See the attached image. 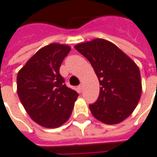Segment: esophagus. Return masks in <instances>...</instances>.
I'll list each match as a JSON object with an SVG mask.
<instances>
[{
    "mask_svg": "<svg viewBox=\"0 0 157 157\" xmlns=\"http://www.w3.org/2000/svg\"><path fill=\"white\" fill-rule=\"evenodd\" d=\"M78 89L80 92H82V84H80V85H79Z\"/></svg>",
    "mask_w": 157,
    "mask_h": 157,
    "instance_id": "obj_1",
    "label": "esophagus"
}]
</instances>
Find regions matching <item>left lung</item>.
Returning a JSON list of instances; mask_svg holds the SVG:
<instances>
[{
  "label": "left lung",
  "instance_id": "1",
  "mask_svg": "<svg viewBox=\"0 0 157 157\" xmlns=\"http://www.w3.org/2000/svg\"><path fill=\"white\" fill-rule=\"evenodd\" d=\"M86 57L100 83L97 101L89 109L97 120L117 124L129 116L142 95V81L137 65L110 41L95 39L75 46Z\"/></svg>",
  "mask_w": 157,
  "mask_h": 157
}]
</instances>
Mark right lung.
Listing matches in <instances>:
<instances>
[{
  "instance_id": "1",
  "label": "right lung",
  "mask_w": 157,
  "mask_h": 157,
  "mask_svg": "<svg viewBox=\"0 0 157 157\" xmlns=\"http://www.w3.org/2000/svg\"><path fill=\"white\" fill-rule=\"evenodd\" d=\"M70 47L52 43L41 48L17 75V94L31 119L42 127L57 128L68 121L78 93L60 75Z\"/></svg>"
}]
</instances>
